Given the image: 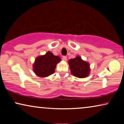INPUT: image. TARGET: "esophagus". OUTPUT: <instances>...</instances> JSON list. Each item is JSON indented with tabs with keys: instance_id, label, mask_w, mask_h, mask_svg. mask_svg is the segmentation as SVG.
<instances>
[{
	"instance_id": "34e87169",
	"label": "esophagus",
	"mask_w": 124,
	"mask_h": 124,
	"mask_svg": "<svg viewBox=\"0 0 124 124\" xmlns=\"http://www.w3.org/2000/svg\"><path fill=\"white\" fill-rule=\"evenodd\" d=\"M62 60L64 61H67V57L66 56H62Z\"/></svg>"
}]
</instances>
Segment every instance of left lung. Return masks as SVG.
<instances>
[{"label":"left lung","mask_w":124,"mask_h":124,"mask_svg":"<svg viewBox=\"0 0 124 124\" xmlns=\"http://www.w3.org/2000/svg\"><path fill=\"white\" fill-rule=\"evenodd\" d=\"M68 64L72 75L79 78H86L89 76L90 72V64L83 60L79 56L68 61Z\"/></svg>","instance_id":"left-lung-1"}]
</instances>
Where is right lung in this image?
<instances>
[{
    "mask_svg": "<svg viewBox=\"0 0 124 124\" xmlns=\"http://www.w3.org/2000/svg\"><path fill=\"white\" fill-rule=\"evenodd\" d=\"M60 62V57L48 51L45 55L36 57L33 64V71L38 77H47L54 73L57 64Z\"/></svg>",
    "mask_w": 124,
    "mask_h": 124,
    "instance_id": "right-lung-1",
    "label": "right lung"
}]
</instances>
